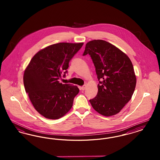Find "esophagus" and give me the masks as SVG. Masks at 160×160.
<instances>
[{"instance_id":"obj_1","label":"esophagus","mask_w":160,"mask_h":160,"mask_svg":"<svg viewBox=\"0 0 160 160\" xmlns=\"http://www.w3.org/2000/svg\"><path fill=\"white\" fill-rule=\"evenodd\" d=\"M85 88H86V85H83V86H82V87H81V90L84 91V90L85 89Z\"/></svg>"}]
</instances>
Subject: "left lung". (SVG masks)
<instances>
[{"mask_svg":"<svg viewBox=\"0 0 160 160\" xmlns=\"http://www.w3.org/2000/svg\"><path fill=\"white\" fill-rule=\"evenodd\" d=\"M90 55L99 81L97 96L90 99L99 114L118 113L131 98L136 77L129 58L106 41L93 40L86 45L83 56Z\"/></svg>","mask_w":160,"mask_h":160,"instance_id":"obj_1","label":"left lung"}]
</instances>
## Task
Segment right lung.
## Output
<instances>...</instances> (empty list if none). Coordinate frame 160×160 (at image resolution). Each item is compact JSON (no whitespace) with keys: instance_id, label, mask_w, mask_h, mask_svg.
<instances>
[{"instance_id":"1","label":"right lung","mask_w":160,"mask_h":160,"mask_svg":"<svg viewBox=\"0 0 160 160\" xmlns=\"http://www.w3.org/2000/svg\"><path fill=\"white\" fill-rule=\"evenodd\" d=\"M83 45L60 42L48 46L32 58L24 71L26 92L36 110L47 119H59L72 106L78 88L59 80L65 77L69 61Z\"/></svg>"}]
</instances>
